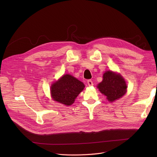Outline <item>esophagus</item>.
<instances>
[{
	"label": "esophagus",
	"mask_w": 157,
	"mask_h": 157,
	"mask_svg": "<svg viewBox=\"0 0 157 157\" xmlns=\"http://www.w3.org/2000/svg\"><path fill=\"white\" fill-rule=\"evenodd\" d=\"M87 83H88V86H93V85H94L93 82H92V81L91 79L88 80V81H87Z\"/></svg>",
	"instance_id": "1"
}]
</instances>
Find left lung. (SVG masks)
Here are the masks:
<instances>
[{
	"label": "left lung",
	"mask_w": 157,
	"mask_h": 157,
	"mask_svg": "<svg viewBox=\"0 0 157 157\" xmlns=\"http://www.w3.org/2000/svg\"><path fill=\"white\" fill-rule=\"evenodd\" d=\"M97 87L107 97V99L113 102L125 95L127 86L121 75L108 71L104 74L103 80Z\"/></svg>",
	"instance_id": "8db88e82"
}]
</instances>
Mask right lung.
<instances>
[{
  "label": "right lung",
  "mask_w": 157,
  "mask_h": 157,
  "mask_svg": "<svg viewBox=\"0 0 157 157\" xmlns=\"http://www.w3.org/2000/svg\"><path fill=\"white\" fill-rule=\"evenodd\" d=\"M85 85L81 81L69 74H65L51 87L53 99L55 101L70 105L84 89Z\"/></svg>",
  "instance_id": "obj_1"
}]
</instances>
